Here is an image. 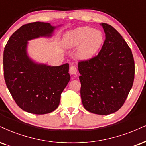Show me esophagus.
I'll return each mask as SVG.
<instances>
[{
  "instance_id": "obj_1",
  "label": "esophagus",
  "mask_w": 146,
  "mask_h": 146,
  "mask_svg": "<svg viewBox=\"0 0 146 146\" xmlns=\"http://www.w3.org/2000/svg\"><path fill=\"white\" fill-rule=\"evenodd\" d=\"M70 74L74 75H74H76L77 69H76V66H72L70 68Z\"/></svg>"
}]
</instances>
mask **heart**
Returning a JSON list of instances; mask_svg holds the SVG:
<instances>
[{"instance_id":"b5f03b06","label":"heart","mask_w":146,"mask_h":146,"mask_svg":"<svg viewBox=\"0 0 146 146\" xmlns=\"http://www.w3.org/2000/svg\"><path fill=\"white\" fill-rule=\"evenodd\" d=\"M104 41V36L100 30L89 26L78 27L65 34L63 44L67 48L78 46L77 58L88 61L96 55Z\"/></svg>"}]
</instances>
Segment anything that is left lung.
Wrapping results in <instances>:
<instances>
[{
    "mask_svg": "<svg viewBox=\"0 0 146 146\" xmlns=\"http://www.w3.org/2000/svg\"><path fill=\"white\" fill-rule=\"evenodd\" d=\"M106 39L100 53L78 63L84 108L95 114L116 112L125 103L132 88L135 63L131 48L115 28L100 23Z\"/></svg>",
    "mask_w": 146,
    "mask_h": 146,
    "instance_id": "obj_1",
    "label": "left lung"
}]
</instances>
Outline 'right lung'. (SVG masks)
I'll return each instance as SVG.
<instances>
[{
  "label": "right lung",
  "instance_id": "add662e5",
  "mask_svg": "<svg viewBox=\"0 0 146 146\" xmlns=\"http://www.w3.org/2000/svg\"><path fill=\"white\" fill-rule=\"evenodd\" d=\"M61 26L40 21L23 25L13 34L5 47L7 87L18 106L27 112L45 114L56 110L61 93L70 80L68 64L48 66L36 62L28 53V41L51 38L54 30Z\"/></svg>",
  "mask_w": 146,
  "mask_h": 146
}]
</instances>
